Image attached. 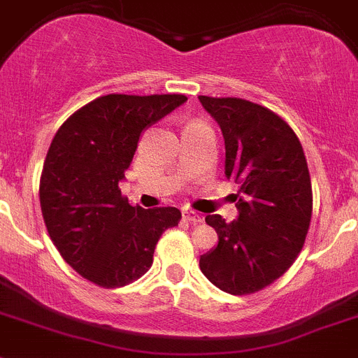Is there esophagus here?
Masks as SVG:
<instances>
[{
    "instance_id": "esophagus-1",
    "label": "esophagus",
    "mask_w": 358,
    "mask_h": 358,
    "mask_svg": "<svg viewBox=\"0 0 358 358\" xmlns=\"http://www.w3.org/2000/svg\"><path fill=\"white\" fill-rule=\"evenodd\" d=\"M182 216H185V220L189 221V223H202V220H203L199 213H195V210H188V209L182 213Z\"/></svg>"
}]
</instances>
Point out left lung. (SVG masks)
<instances>
[{"label": "left lung", "mask_w": 358, "mask_h": 358, "mask_svg": "<svg viewBox=\"0 0 358 358\" xmlns=\"http://www.w3.org/2000/svg\"><path fill=\"white\" fill-rule=\"evenodd\" d=\"M199 100L223 134L224 176L239 185L237 220L206 216L217 246L200 257V271L227 294H255L304 246L313 213L308 162L294 130L268 108L241 98Z\"/></svg>", "instance_id": "8db88e82"}]
</instances>
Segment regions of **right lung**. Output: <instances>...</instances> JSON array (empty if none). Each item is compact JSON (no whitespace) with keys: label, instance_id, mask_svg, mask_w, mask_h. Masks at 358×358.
Segmentation results:
<instances>
[{"label":"right lung","instance_id":"1","mask_svg":"<svg viewBox=\"0 0 358 358\" xmlns=\"http://www.w3.org/2000/svg\"><path fill=\"white\" fill-rule=\"evenodd\" d=\"M188 98L107 94L61 124L40 177V206L54 246L91 283L119 288L149 271L159 237L181 220L176 207L130 206L119 182L142 131Z\"/></svg>","mask_w":358,"mask_h":358}]
</instances>
